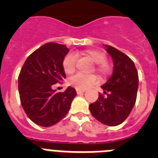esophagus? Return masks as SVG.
<instances>
[{
  "label": "esophagus",
  "mask_w": 158,
  "mask_h": 158,
  "mask_svg": "<svg viewBox=\"0 0 158 158\" xmlns=\"http://www.w3.org/2000/svg\"><path fill=\"white\" fill-rule=\"evenodd\" d=\"M76 91H77V94H81V93H85V89H77Z\"/></svg>",
  "instance_id": "1"
}]
</instances>
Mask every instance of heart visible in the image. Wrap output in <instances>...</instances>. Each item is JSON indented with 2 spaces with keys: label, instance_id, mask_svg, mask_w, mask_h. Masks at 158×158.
<instances>
[{
  "label": "heart",
  "instance_id": "obj_1",
  "mask_svg": "<svg viewBox=\"0 0 158 158\" xmlns=\"http://www.w3.org/2000/svg\"><path fill=\"white\" fill-rule=\"evenodd\" d=\"M77 54H81L86 56L92 60L95 64H97L95 69L101 76L105 77L109 74L110 68L106 63L107 57L103 52L96 50H88L81 53H77ZM76 55L73 53H69L64 57L62 60V68L66 74H72L73 73H74L76 69ZM98 81V77L95 74L85 75L82 73H77L69 78V85L74 86L78 89H85L92 85L97 83Z\"/></svg>",
  "mask_w": 158,
  "mask_h": 158
}]
</instances>
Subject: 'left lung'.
Returning <instances> with one entry per match:
<instances>
[{
  "label": "left lung",
  "mask_w": 158,
  "mask_h": 158,
  "mask_svg": "<svg viewBox=\"0 0 158 158\" xmlns=\"http://www.w3.org/2000/svg\"><path fill=\"white\" fill-rule=\"evenodd\" d=\"M106 51L112 58L113 73L101 86L106 96L99 93L89 109L96 119L107 126L122 123L130 115L137 98L139 74L134 62L127 54L115 47L105 45Z\"/></svg>",
  "instance_id": "left-lung-1"
}]
</instances>
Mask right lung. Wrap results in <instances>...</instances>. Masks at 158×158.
<instances>
[{
  "mask_svg": "<svg viewBox=\"0 0 158 158\" xmlns=\"http://www.w3.org/2000/svg\"><path fill=\"white\" fill-rule=\"evenodd\" d=\"M66 46L48 43L30 54L18 77V89L23 110L32 122L51 127L66 115L77 95L70 86L63 93L52 89L65 78L62 60L69 52Z\"/></svg>",
  "mask_w": 158,
  "mask_h": 158,
  "instance_id": "right-lung-1",
  "label": "right lung"
}]
</instances>
